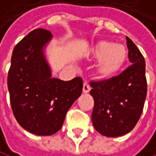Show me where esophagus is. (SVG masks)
<instances>
[{"instance_id": "esophagus-1", "label": "esophagus", "mask_w": 156, "mask_h": 156, "mask_svg": "<svg viewBox=\"0 0 156 156\" xmlns=\"http://www.w3.org/2000/svg\"><path fill=\"white\" fill-rule=\"evenodd\" d=\"M90 85L87 84V83H84V85H83V92L84 93H87V92H90Z\"/></svg>"}]
</instances>
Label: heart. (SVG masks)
I'll use <instances>...</instances> for the list:
<instances>
[{
  "label": "heart",
  "instance_id": "1",
  "mask_svg": "<svg viewBox=\"0 0 156 156\" xmlns=\"http://www.w3.org/2000/svg\"><path fill=\"white\" fill-rule=\"evenodd\" d=\"M91 59L99 61L97 75L101 79H111L122 69L128 58V51L123 44L112 41H101L94 45L90 53Z\"/></svg>",
  "mask_w": 156,
  "mask_h": 156
}]
</instances>
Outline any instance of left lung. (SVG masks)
<instances>
[{"label":"left lung","mask_w":156,"mask_h":156,"mask_svg":"<svg viewBox=\"0 0 156 156\" xmlns=\"http://www.w3.org/2000/svg\"><path fill=\"white\" fill-rule=\"evenodd\" d=\"M126 38L132 65L111 79L90 81L94 100L92 124L107 137L122 136L135 127L147 96L145 59L135 44Z\"/></svg>","instance_id":"obj_1"}]
</instances>
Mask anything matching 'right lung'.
I'll return each mask as SVG.
<instances>
[{"label": "right lung", "instance_id": "right-lung-1", "mask_svg": "<svg viewBox=\"0 0 156 156\" xmlns=\"http://www.w3.org/2000/svg\"><path fill=\"white\" fill-rule=\"evenodd\" d=\"M52 37L37 28L16 44L8 70L7 87L16 120L36 135H52L62 128L66 114L83 90V80L51 78L43 48Z\"/></svg>", "mask_w": 156, "mask_h": 156}]
</instances>
